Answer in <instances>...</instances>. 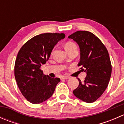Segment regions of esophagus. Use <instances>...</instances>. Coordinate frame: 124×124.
<instances>
[{
  "instance_id": "esophagus-1",
  "label": "esophagus",
  "mask_w": 124,
  "mask_h": 124,
  "mask_svg": "<svg viewBox=\"0 0 124 124\" xmlns=\"http://www.w3.org/2000/svg\"><path fill=\"white\" fill-rule=\"evenodd\" d=\"M70 78V77H68V76H62V79H69Z\"/></svg>"
}]
</instances>
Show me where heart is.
Listing matches in <instances>:
<instances>
[{"mask_svg": "<svg viewBox=\"0 0 124 124\" xmlns=\"http://www.w3.org/2000/svg\"><path fill=\"white\" fill-rule=\"evenodd\" d=\"M75 47H77L76 44L73 42H71V41L67 42V43L65 44V50L67 52H68V51L71 50L72 48H75Z\"/></svg>", "mask_w": 124, "mask_h": 124, "instance_id": "b5f03b06", "label": "heart"}]
</instances>
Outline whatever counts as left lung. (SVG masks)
<instances>
[{
  "label": "left lung",
  "instance_id": "1",
  "mask_svg": "<svg viewBox=\"0 0 124 124\" xmlns=\"http://www.w3.org/2000/svg\"><path fill=\"white\" fill-rule=\"evenodd\" d=\"M68 38L79 46L80 60L78 66L87 74L83 82L78 78L79 85L73 93L78 99L91 103L102 95L109 83L112 64L108 51L101 40L88 31H77Z\"/></svg>",
  "mask_w": 124,
  "mask_h": 124
}]
</instances>
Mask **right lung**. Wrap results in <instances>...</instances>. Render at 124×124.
<instances>
[{"mask_svg":"<svg viewBox=\"0 0 124 124\" xmlns=\"http://www.w3.org/2000/svg\"><path fill=\"white\" fill-rule=\"evenodd\" d=\"M64 33H47L35 36L21 47L14 66V76L22 95L30 102L39 104L52 97L59 78L43 74L41 66L45 64Z\"/></svg>","mask_w":124,"mask_h":124,"instance_id":"obj_1","label":"right lung"}]
</instances>
